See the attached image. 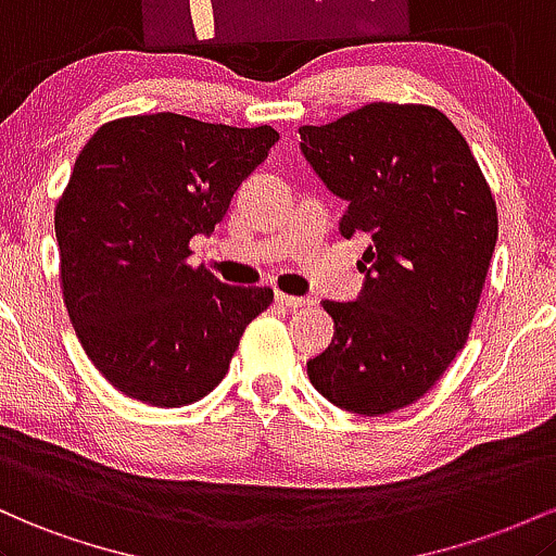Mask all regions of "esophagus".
<instances>
[{"instance_id": "34e87169", "label": "esophagus", "mask_w": 556, "mask_h": 556, "mask_svg": "<svg viewBox=\"0 0 556 556\" xmlns=\"http://www.w3.org/2000/svg\"><path fill=\"white\" fill-rule=\"evenodd\" d=\"M276 302L286 309H296V307H304V304H309V299L291 296V294H283V291H276Z\"/></svg>"}]
</instances>
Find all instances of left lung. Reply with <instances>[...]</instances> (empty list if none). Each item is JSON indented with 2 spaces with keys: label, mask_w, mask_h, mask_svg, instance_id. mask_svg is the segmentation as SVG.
I'll list each match as a JSON object with an SVG mask.
<instances>
[{
  "label": "left lung",
  "mask_w": 556,
  "mask_h": 556,
  "mask_svg": "<svg viewBox=\"0 0 556 556\" xmlns=\"http://www.w3.org/2000/svg\"><path fill=\"white\" fill-rule=\"evenodd\" d=\"M299 149L333 197L341 236H370L354 302H323L333 341L307 362L336 407L389 415L426 396L465 346L498 220L470 147L444 112L372 102L299 128Z\"/></svg>",
  "instance_id": "left-lung-1"
}]
</instances>
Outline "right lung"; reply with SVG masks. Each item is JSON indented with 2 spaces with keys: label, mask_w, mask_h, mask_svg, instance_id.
Here are the masks:
<instances>
[{
  "label": "right lung",
  "mask_w": 556,
  "mask_h": 556,
  "mask_svg": "<svg viewBox=\"0 0 556 556\" xmlns=\"http://www.w3.org/2000/svg\"><path fill=\"white\" fill-rule=\"evenodd\" d=\"M276 141L270 126L157 112L112 121L80 149L54 210L62 294L89 359L126 396L199 402L270 307L267 286H228L186 257Z\"/></svg>",
  "instance_id": "right-lung-1"
}]
</instances>
